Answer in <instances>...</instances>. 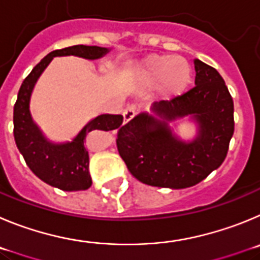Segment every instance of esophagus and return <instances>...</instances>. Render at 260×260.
I'll list each match as a JSON object with an SVG mask.
<instances>
[{
    "mask_svg": "<svg viewBox=\"0 0 260 260\" xmlns=\"http://www.w3.org/2000/svg\"><path fill=\"white\" fill-rule=\"evenodd\" d=\"M136 115V106L129 105V106L125 107V110L123 111V119H124V123H128L129 120H132Z\"/></svg>",
    "mask_w": 260,
    "mask_h": 260,
    "instance_id": "34e87169",
    "label": "esophagus"
}]
</instances>
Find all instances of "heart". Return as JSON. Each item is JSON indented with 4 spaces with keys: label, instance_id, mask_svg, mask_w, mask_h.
I'll return each mask as SVG.
<instances>
[{
    "label": "heart",
    "instance_id": "1",
    "mask_svg": "<svg viewBox=\"0 0 260 260\" xmlns=\"http://www.w3.org/2000/svg\"><path fill=\"white\" fill-rule=\"evenodd\" d=\"M129 79L136 86L147 89L156 84L165 97H179L191 81V70L177 55H151L129 69Z\"/></svg>",
    "mask_w": 260,
    "mask_h": 260
}]
</instances>
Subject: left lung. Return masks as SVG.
I'll list each match as a JSON object with an SVG mask.
<instances>
[{
	"label": "left lung",
	"mask_w": 260,
	"mask_h": 260,
	"mask_svg": "<svg viewBox=\"0 0 260 260\" xmlns=\"http://www.w3.org/2000/svg\"><path fill=\"white\" fill-rule=\"evenodd\" d=\"M196 86L170 101L154 104L159 118L142 113L118 131L116 146L131 174L146 185L193 186L220 167L235 132L233 100L220 74L194 60ZM191 116L200 124L193 143L175 139L167 121Z\"/></svg>",
	"instance_id": "left-lung-1"
}]
</instances>
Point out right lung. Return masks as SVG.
Wrapping results in <instances>:
<instances>
[{"label": "right lung", "mask_w": 260, "mask_h": 260, "mask_svg": "<svg viewBox=\"0 0 260 260\" xmlns=\"http://www.w3.org/2000/svg\"><path fill=\"white\" fill-rule=\"evenodd\" d=\"M100 46L74 45L51 51L37 63L20 85L14 105V139L25 163L39 179L60 190H86L92 185L89 175V154L85 147L86 135L92 131L120 129L124 125L121 115L104 114L90 120L76 139L67 144L54 145L46 141L29 114V97L39 76L53 57L76 55L86 59H97L107 53Z\"/></svg>", "instance_id": "1"}]
</instances>
